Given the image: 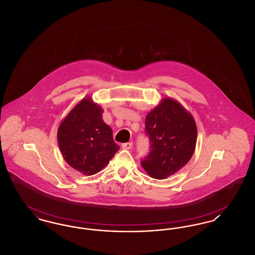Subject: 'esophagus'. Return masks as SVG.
I'll return each mask as SVG.
<instances>
[{"label": "esophagus", "mask_w": 255, "mask_h": 255, "mask_svg": "<svg viewBox=\"0 0 255 255\" xmlns=\"http://www.w3.org/2000/svg\"><path fill=\"white\" fill-rule=\"evenodd\" d=\"M133 147V142H126L122 144L123 149H131Z\"/></svg>", "instance_id": "1"}]
</instances>
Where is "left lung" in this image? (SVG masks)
Returning <instances> with one entry per match:
<instances>
[{
	"instance_id": "1",
	"label": "left lung",
	"mask_w": 255,
	"mask_h": 255,
	"mask_svg": "<svg viewBox=\"0 0 255 255\" xmlns=\"http://www.w3.org/2000/svg\"><path fill=\"white\" fill-rule=\"evenodd\" d=\"M150 152L141 165L148 175L165 179L191 160L195 149L197 129L195 120L172 98H164L145 118Z\"/></svg>"
}]
</instances>
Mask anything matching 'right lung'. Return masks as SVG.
Segmentation results:
<instances>
[{"instance_id":"1","label":"right lung","mask_w":255,"mask_h":255,"mask_svg":"<svg viewBox=\"0 0 255 255\" xmlns=\"http://www.w3.org/2000/svg\"><path fill=\"white\" fill-rule=\"evenodd\" d=\"M101 106L82 99L61 121L58 142L65 162L85 175L103 169L120 149L113 130L102 119Z\"/></svg>"}]
</instances>
